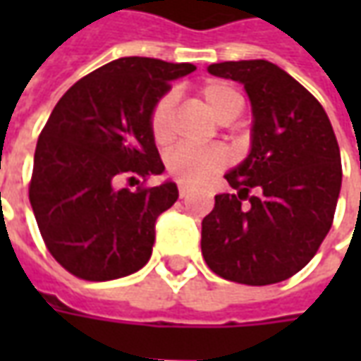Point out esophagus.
<instances>
[{
    "instance_id": "1",
    "label": "esophagus",
    "mask_w": 361,
    "mask_h": 361,
    "mask_svg": "<svg viewBox=\"0 0 361 361\" xmlns=\"http://www.w3.org/2000/svg\"><path fill=\"white\" fill-rule=\"evenodd\" d=\"M178 193H180L181 199H185V197H188L189 193H191V189L185 188V185H180V189H178Z\"/></svg>"
}]
</instances>
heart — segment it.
Masks as SVG:
<instances>
[{"label":"heart","mask_w":361,"mask_h":361,"mask_svg":"<svg viewBox=\"0 0 361 361\" xmlns=\"http://www.w3.org/2000/svg\"><path fill=\"white\" fill-rule=\"evenodd\" d=\"M199 94L212 111V116L228 123L235 119L243 110V98L238 90L222 81H211L201 87ZM176 94L172 90L158 98L149 114V129L157 145H166L172 139V111ZM230 164V154L224 147H191L180 145L168 152L166 170L173 180L183 185H201L209 181L214 173L222 172Z\"/></svg>","instance_id":"heart-1"}]
</instances>
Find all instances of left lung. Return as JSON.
<instances>
[{"mask_svg":"<svg viewBox=\"0 0 361 361\" xmlns=\"http://www.w3.org/2000/svg\"><path fill=\"white\" fill-rule=\"evenodd\" d=\"M209 73L245 87L253 135L250 157L224 176L235 193L214 197L203 219V257L232 282H282L310 263L333 226L342 183L333 126L317 98L271 61L212 63Z\"/></svg>","mask_w":361,"mask_h":361,"instance_id":"obj_1","label":"left lung"}]
</instances>
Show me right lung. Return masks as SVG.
Here are the masks:
<instances>
[{
	"instance_id": "obj_1",
	"label": "right lung",
	"mask_w": 361,
	"mask_h": 361,
	"mask_svg": "<svg viewBox=\"0 0 361 361\" xmlns=\"http://www.w3.org/2000/svg\"><path fill=\"white\" fill-rule=\"evenodd\" d=\"M193 63L119 58L59 98L38 137L28 199L51 257L77 279L104 282L147 265L154 222L178 188H119L164 172L149 114Z\"/></svg>"
}]
</instances>
